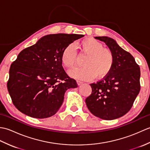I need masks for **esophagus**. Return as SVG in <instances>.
Masks as SVG:
<instances>
[{"instance_id":"34e87169","label":"esophagus","mask_w":150,"mask_h":150,"mask_svg":"<svg viewBox=\"0 0 150 150\" xmlns=\"http://www.w3.org/2000/svg\"><path fill=\"white\" fill-rule=\"evenodd\" d=\"M77 84H78L79 86H80V85H81L82 84H83V82H81V81H77Z\"/></svg>"}]
</instances>
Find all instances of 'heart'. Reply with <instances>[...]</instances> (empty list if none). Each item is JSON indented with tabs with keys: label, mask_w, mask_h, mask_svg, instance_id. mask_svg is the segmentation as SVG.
Instances as JSON below:
<instances>
[{
	"label": "heart",
	"mask_w": 150,
	"mask_h": 150,
	"mask_svg": "<svg viewBox=\"0 0 150 150\" xmlns=\"http://www.w3.org/2000/svg\"><path fill=\"white\" fill-rule=\"evenodd\" d=\"M81 53L87 55L82 64L69 71L71 77L79 80L90 81L95 77L97 79L106 77L111 73L114 65V55L112 52L99 41L94 39H86L79 43ZM77 60V52L73 44L63 50L61 62L64 66L71 68Z\"/></svg>",
	"instance_id": "obj_1"
}]
</instances>
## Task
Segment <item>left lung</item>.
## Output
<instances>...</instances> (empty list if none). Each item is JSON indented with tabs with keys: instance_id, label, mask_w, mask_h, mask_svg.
<instances>
[{
	"instance_id": "left-lung-1",
	"label": "left lung",
	"mask_w": 150,
	"mask_h": 150,
	"mask_svg": "<svg viewBox=\"0 0 150 150\" xmlns=\"http://www.w3.org/2000/svg\"><path fill=\"white\" fill-rule=\"evenodd\" d=\"M106 43L114 55V65L106 77L90 84L91 94L86 98L90 112L100 119L113 120L131 109L141 90L139 66L129 52L108 37H96Z\"/></svg>"
}]
</instances>
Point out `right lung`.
<instances>
[{"instance_id": "right-lung-1", "label": "right lung", "mask_w": 150, "mask_h": 150, "mask_svg": "<svg viewBox=\"0 0 150 150\" xmlns=\"http://www.w3.org/2000/svg\"><path fill=\"white\" fill-rule=\"evenodd\" d=\"M83 37L47 35L20 52L10 66L7 83L12 103L18 110L36 119L52 117L57 112L66 91L78 86L63 68L62 52Z\"/></svg>"}]
</instances>
